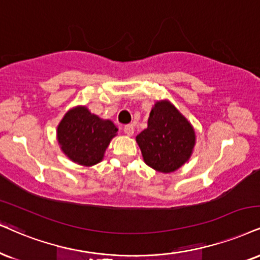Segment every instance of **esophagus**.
<instances>
[{"label": "esophagus", "mask_w": 260, "mask_h": 260, "mask_svg": "<svg viewBox=\"0 0 260 260\" xmlns=\"http://www.w3.org/2000/svg\"><path fill=\"white\" fill-rule=\"evenodd\" d=\"M124 133L126 134L127 136H133L134 135V125L133 124H127L124 126Z\"/></svg>", "instance_id": "esophagus-1"}]
</instances>
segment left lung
<instances>
[{"mask_svg": "<svg viewBox=\"0 0 260 260\" xmlns=\"http://www.w3.org/2000/svg\"><path fill=\"white\" fill-rule=\"evenodd\" d=\"M145 162L159 172H174L190 158L195 131L170 101H158L150 111L148 126L136 136Z\"/></svg>", "mask_w": 260, "mask_h": 260, "instance_id": "8db88e82", "label": "left lung"}]
</instances>
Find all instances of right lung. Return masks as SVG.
Returning a JSON list of instances; mask_svg holds the SVG:
<instances>
[{"label": "right lung", "instance_id": "add662e5", "mask_svg": "<svg viewBox=\"0 0 260 260\" xmlns=\"http://www.w3.org/2000/svg\"><path fill=\"white\" fill-rule=\"evenodd\" d=\"M118 129L111 120L101 119L85 106L72 108L57 125V142L73 162L92 166L104 159Z\"/></svg>", "mask_w": 260, "mask_h": 260}]
</instances>
